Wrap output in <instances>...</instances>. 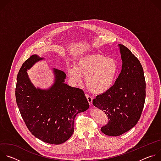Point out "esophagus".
Segmentation results:
<instances>
[{
  "mask_svg": "<svg viewBox=\"0 0 161 161\" xmlns=\"http://www.w3.org/2000/svg\"><path fill=\"white\" fill-rule=\"evenodd\" d=\"M85 96H86V99H87V101H88L89 104H90V105H92V104L93 97H92V96H89V95H88V94H85Z\"/></svg>",
  "mask_w": 161,
  "mask_h": 161,
  "instance_id": "esophagus-1",
  "label": "esophagus"
}]
</instances>
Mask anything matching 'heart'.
Here are the masks:
<instances>
[{
    "mask_svg": "<svg viewBox=\"0 0 161 161\" xmlns=\"http://www.w3.org/2000/svg\"><path fill=\"white\" fill-rule=\"evenodd\" d=\"M118 65L113 58L101 54H90L79 58L75 66L66 69L69 78L77 85L85 77L88 90L94 94L106 92L114 85L118 73Z\"/></svg>",
    "mask_w": 161,
    "mask_h": 161,
    "instance_id": "1",
    "label": "heart"
}]
</instances>
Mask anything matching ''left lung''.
I'll return each instance as SVG.
<instances>
[{"instance_id": "left-lung-1", "label": "left lung", "mask_w": 161, "mask_h": 161, "mask_svg": "<svg viewBox=\"0 0 161 161\" xmlns=\"http://www.w3.org/2000/svg\"><path fill=\"white\" fill-rule=\"evenodd\" d=\"M122 71L113 86L92 101L108 117L103 133L118 136L134 127L140 119L146 97V83L142 65L132 52L119 44Z\"/></svg>"}]
</instances>
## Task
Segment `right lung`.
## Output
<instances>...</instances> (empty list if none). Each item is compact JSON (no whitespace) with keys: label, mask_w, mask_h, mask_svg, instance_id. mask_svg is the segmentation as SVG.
<instances>
[{"label":"right lung","mask_w":161,"mask_h":161,"mask_svg":"<svg viewBox=\"0 0 161 161\" xmlns=\"http://www.w3.org/2000/svg\"><path fill=\"white\" fill-rule=\"evenodd\" d=\"M42 59L33 55L22 64L17 76L16 101L29 131L45 143L59 145L70 138L76 114L88 109L89 104L83 91L65 83V73L55 68L53 85L36 88L27 71Z\"/></svg>","instance_id":"add662e5"}]
</instances>
